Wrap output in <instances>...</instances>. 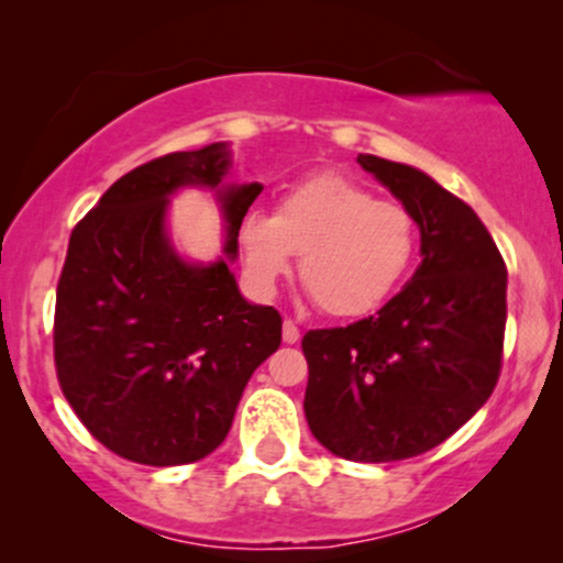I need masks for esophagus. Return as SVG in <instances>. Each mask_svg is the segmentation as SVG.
Masks as SVG:
<instances>
[{"label":"esophagus","instance_id":"obj_1","mask_svg":"<svg viewBox=\"0 0 563 563\" xmlns=\"http://www.w3.org/2000/svg\"><path fill=\"white\" fill-rule=\"evenodd\" d=\"M283 341H286V344H296V341H299V325H296L294 320L283 322Z\"/></svg>","mask_w":563,"mask_h":563}]
</instances>
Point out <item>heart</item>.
I'll use <instances>...</instances> for the list:
<instances>
[{"label": "heart", "mask_w": 563, "mask_h": 563, "mask_svg": "<svg viewBox=\"0 0 563 563\" xmlns=\"http://www.w3.org/2000/svg\"><path fill=\"white\" fill-rule=\"evenodd\" d=\"M238 241L245 275L264 294L301 254V283L322 312L363 318L410 273L418 224L402 203L378 200L341 174H318L290 187L275 214L251 211Z\"/></svg>", "instance_id": "1"}]
</instances>
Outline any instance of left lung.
I'll use <instances>...</instances> for the list:
<instances>
[{
    "mask_svg": "<svg viewBox=\"0 0 563 563\" xmlns=\"http://www.w3.org/2000/svg\"><path fill=\"white\" fill-rule=\"evenodd\" d=\"M357 161L416 217L423 262L378 314L303 335V416L333 455L391 463L434 450L489 399L508 275L468 203L412 166Z\"/></svg>",
    "mask_w": 563,
    "mask_h": 563,
    "instance_id": "8db88e82",
    "label": "left lung"
}]
</instances>
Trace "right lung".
I'll return each mask as SVG.
<instances>
[{
	"label": "right lung",
	"mask_w": 563,
	"mask_h": 563,
	"mask_svg": "<svg viewBox=\"0 0 563 563\" xmlns=\"http://www.w3.org/2000/svg\"><path fill=\"white\" fill-rule=\"evenodd\" d=\"M222 142L137 166L70 232L55 299V371L97 442L145 466H183L228 437L251 373L280 346L275 307L249 303L228 261L187 265L163 230L177 186L220 192L229 260L260 183L222 187Z\"/></svg>",
	"instance_id": "obj_1"
}]
</instances>
